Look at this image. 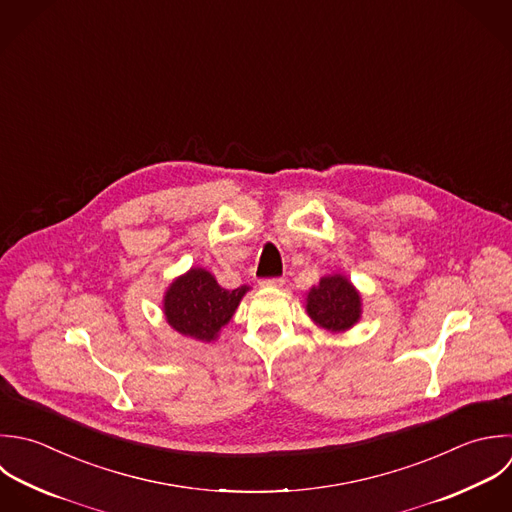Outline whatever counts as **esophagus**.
<instances>
[{
  "instance_id": "obj_1",
  "label": "esophagus",
  "mask_w": 512,
  "mask_h": 512,
  "mask_svg": "<svg viewBox=\"0 0 512 512\" xmlns=\"http://www.w3.org/2000/svg\"><path fill=\"white\" fill-rule=\"evenodd\" d=\"M259 285H261V287L277 289V287H283V285H285V279H283V277H269V279H261Z\"/></svg>"
}]
</instances>
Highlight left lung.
<instances>
[{
	"label": "left lung",
	"mask_w": 512,
	"mask_h": 512,
	"mask_svg": "<svg viewBox=\"0 0 512 512\" xmlns=\"http://www.w3.org/2000/svg\"><path fill=\"white\" fill-rule=\"evenodd\" d=\"M307 313L329 331H345L361 317V297L345 277H323L307 295Z\"/></svg>",
	"instance_id": "1"
}]
</instances>
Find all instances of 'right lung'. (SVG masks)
I'll use <instances>...</instances> for the list:
<instances>
[{
  "instance_id": "right-lung-1",
  "label": "right lung",
  "mask_w": 512,
  "mask_h": 512,
  "mask_svg": "<svg viewBox=\"0 0 512 512\" xmlns=\"http://www.w3.org/2000/svg\"><path fill=\"white\" fill-rule=\"evenodd\" d=\"M247 291V285L223 289L209 271L191 269L167 289L163 305L167 323L181 335L213 341Z\"/></svg>"
}]
</instances>
